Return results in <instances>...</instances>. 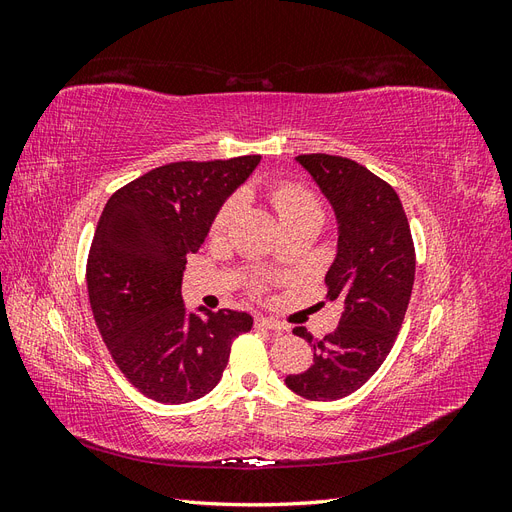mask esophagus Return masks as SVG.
<instances>
[{
	"label": "esophagus",
	"instance_id": "34e87169",
	"mask_svg": "<svg viewBox=\"0 0 512 512\" xmlns=\"http://www.w3.org/2000/svg\"><path fill=\"white\" fill-rule=\"evenodd\" d=\"M256 327H258V329L273 331V333H282V331H286V324L277 322V320H271V318H256Z\"/></svg>",
	"mask_w": 512,
	"mask_h": 512
}]
</instances>
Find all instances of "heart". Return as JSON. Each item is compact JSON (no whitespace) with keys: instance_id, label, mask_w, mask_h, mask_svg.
<instances>
[{"instance_id":"b5f03b06","label":"heart","mask_w":512,"mask_h":512,"mask_svg":"<svg viewBox=\"0 0 512 512\" xmlns=\"http://www.w3.org/2000/svg\"><path fill=\"white\" fill-rule=\"evenodd\" d=\"M271 203L277 211V218H280L282 224L286 222H294V220H307V218H314L322 222V207L318 203V198L301 188V185H294V183H280L275 185L271 190ZM241 207V198L239 196H232L228 203L220 209V213L215 215L213 220V232L218 235L222 232L230 220L235 218L237 209Z\"/></svg>"}]
</instances>
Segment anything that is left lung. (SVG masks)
Returning a JSON list of instances; mask_svg holds the SVG:
<instances>
[{
	"mask_svg": "<svg viewBox=\"0 0 512 512\" xmlns=\"http://www.w3.org/2000/svg\"><path fill=\"white\" fill-rule=\"evenodd\" d=\"M294 160L335 211L337 254L324 282L342 318L324 339L294 329L314 348V363L286 386L305 399L335 401L361 389L391 352L412 294L414 243L397 192L371 170L327 153Z\"/></svg>",
	"mask_w": 512,
	"mask_h": 512,
	"instance_id": "8db88e82",
	"label": "left lung"
}]
</instances>
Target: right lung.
I'll return each mask as SVG.
<instances>
[{
  "mask_svg": "<svg viewBox=\"0 0 512 512\" xmlns=\"http://www.w3.org/2000/svg\"><path fill=\"white\" fill-rule=\"evenodd\" d=\"M260 156L173 162L117 190L100 215L87 260L91 312L121 374L160 404H188L218 386L247 312L181 297L188 254L198 252L226 198Z\"/></svg>",
  "mask_w": 512,
  "mask_h": 512,
  "instance_id": "right-lung-1",
  "label": "right lung"
}]
</instances>
